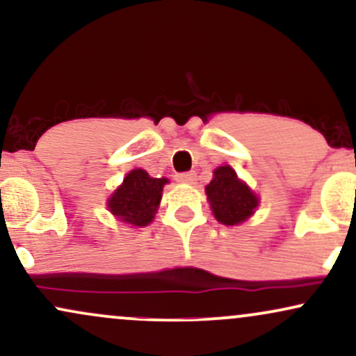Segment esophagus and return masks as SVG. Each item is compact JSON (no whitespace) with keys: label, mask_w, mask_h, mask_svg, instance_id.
<instances>
[{"label":"esophagus","mask_w":356,"mask_h":356,"mask_svg":"<svg viewBox=\"0 0 356 356\" xmlns=\"http://www.w3.org/2000/svg\"><path fill=\"white\" fill-rule=\"evenodd\" d=\"M195 177H197L195 172H182V174H179L175 179H177L179 182H184V184H194Z\"/></svg>","instance_id":"34e87169"}]
</instances>
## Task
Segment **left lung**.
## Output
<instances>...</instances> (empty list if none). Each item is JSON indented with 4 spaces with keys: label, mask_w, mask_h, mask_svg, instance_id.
Segmentation results:
<instances>
[{
    "label": "left lung",
    "mask_w": 356,
    "mask_h": 356,
    "mask_svg": "<svg viewBox=\"0 0 356 356\" xmlns=\"http://www.w3.org/2000/svg\"><path fill=\"white\" fill-rule=\"evenodd\" d=\"M207 199L216 219L226 226L244 222L257 206V197L241 182L229 165L214 170V179L206 187Z\"/></svg>",
    "instance_id": "left-lung-1"
}]
</instances>
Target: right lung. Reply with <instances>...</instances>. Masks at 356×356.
I'll use <instances>...</instances> for the list:
<instances>
[{
  "label": "right lung",
  "instance_id": "add662e5",
  "mask_svg": "<svg viewBox=\"0 0 356 356\" xmlns=\"http://www.w3.org/2000/svg\"><path fill=\"white\" fill-rule=\"evenodd\" d=\"M165 184L167 179H154L142 169L132 170L110 197L108 211L130 226H147L157 212Z\"/></svg>",
  "mask_w": 356,
  "mask_h": 356
}]
</instances>
